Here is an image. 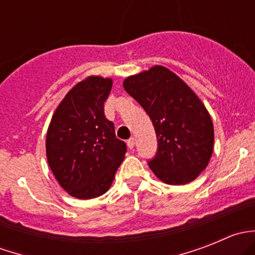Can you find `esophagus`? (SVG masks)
<instances>
[{
	"label": "esophagus",
	"mask_w": 255,
	"mask_h": 255,
	"mask_svg": "<svg viewBox=\"0 0 255 255\" xmlns=\"http://www.w3.org/2000/svg\"><path fill=\"white\" fill-rule=\"evenodd\" d=\"M134 144H135L134 138H130V139L127 140V145H128V148H129V149L134 148Z\"/></svg>",
	"instance_id": "obj_1"
}]
</instances>
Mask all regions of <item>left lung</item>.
<instances>
[{"mask_svg": "<svg viewBox=\"0 0 255 255\" xmlns=\"http://www.w3.org/2000/svg\"><path fill=\"white\" fill-rule=\"evenodd\" d=\"M126 91L153 122L158 151L148 161L169 185L191 182L206 169L213 151V123L205 105L176 74L155 65L123 81Z\"/></svg>", "mask_w": 255, "mask_h": 255, "instance_id": "8db88e82", "label": "left lung"}]
</instances>
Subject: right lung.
<instances>
[{"mask_svg":"<svg viewBox=\"0 0 255 255\" xmlns=\"http://www.w3.org/2000/svg\"><path fill=\"white\" fill-rule=\"evenodd\" d=\"M112 79L89 76L59 104L47 132L48 164L59 185L73 197L104 195L127 151L104 113Z\"/></svg>","mask_w":255,"mask_h":255,"instance_id":"obj_1","label":"right lung"}]
</instances>
